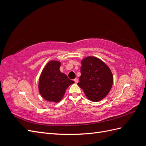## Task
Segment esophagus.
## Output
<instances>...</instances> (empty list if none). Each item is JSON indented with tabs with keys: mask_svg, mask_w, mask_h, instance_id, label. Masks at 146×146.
<instances>
[{
	"mask_svg": "<svg viewBox=\"0 0 146 146\" xmlns=\"http://www.w3.org/2000/svg\"><path fill=\"white\" fill-rule=\"evenodd\" d=\"M74 81L75 82V83H77L78 82V78H75L74 79Z\"/></svg>",
	"mask_w": 146,
	"mask_h": 146,
	"instance_id": "esophagus-1",
	"label": "esophagus"
}]
</instances>
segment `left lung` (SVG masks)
<instances>
[{
    "label": "left lung",
    "instance_id": "1",
    "mask_svg": "<svg viewBox=\"0 0 146 146\" xmlns=\"http://www.w3.org/2000/svg\"><path fill=\"white\" fill-rule=\"evenodd\" d=\"M81 63V76L77 85L90 100L94 102L102 100L108 95L113 85L111 70L104 61L95 56H87Z\"/></svg>",
    "mask_w": 146,
    "mask_h": 146
}]
</instances>
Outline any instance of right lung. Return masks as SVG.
Instances as JSON below:
<instances>
[{
	"instance_id": "obj_1",
	"label": "right lung",
	"mask_w": 146,
	"mask_h": 146,
	"mask_svg": "<svg viewBox=\"0 0 146 146\" xmlns=\"http://www.w3.org/2000/svg\"><path fill=\"white\" fill-rule=\"evenodd\" d=\"M61 63L50 61L43 69L39 79L38 88L45 100L57 103L63 99L66 90L74 83L67 76L60 72Z\"/></svg>"
}]
</instances>
